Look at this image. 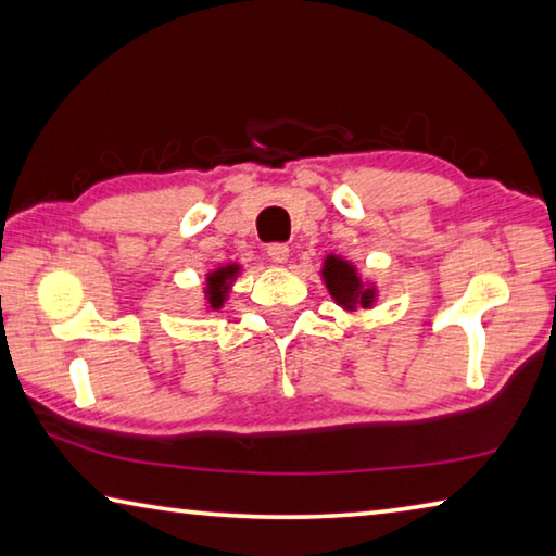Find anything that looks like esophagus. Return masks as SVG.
I'll return each instance as SVG.
<instances>
[{
	"label": "esophagus",
	"mask_w": 556,
	"mask_h": 556,
	"mask_svg": "<svg viewBox=\"0 0 556 556\" xmlns=\"http://www.w3.org/2000/svg\"><path fill=\"white\" fill-rule=\"evenodd\" d=\"M267 257L271 262H285L289 257V244H285V242H269L267 244Z\"/></svg>",
	"instance_id": "34e87169"
}]
</instances>
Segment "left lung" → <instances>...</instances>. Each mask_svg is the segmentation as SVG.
<instances>
[{
    "instance_id": "obj_1",
    "label": "left lung",
    "mask_w": 556,
    "mask_h": 556,
    "mask_svg": "<svg viewBox=\"0 0 556 556\" xmlns=\"http://www.w3.org/2000/svg\"><path fill=\"white\" fill-rule=\"evenodd\" d=\"M324 277H326L328 291H331V296L338 301V304L353 308V304L368 306L372 301L370 291L361 289V281H357V277H355V269L343 260L328 257L326 267H324Z\"/></svg>"
}]
</instances>
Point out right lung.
I'll list each match as a JSON object with an SVG mask.
<instances>
[{"mask_svg": "<svg viewBox=\"0 0 556 556\" xmlns=\"http://www.w3.org/2000/svg\"><path fill=\"white\" fill-rule=\"evenodd\" d=\"M235 275V267H225L213 271L208 277V304L213 308H218L223 304V296H225V289H228V279Z\"/></svg>", "mask_w": 556, "mask_h": 556, "instance_id": "obj_1", "label": "right lung"}]
</instances>
